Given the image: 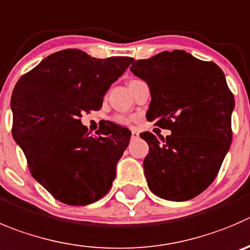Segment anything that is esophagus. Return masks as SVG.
<instances>
[{"mask_svg":"<svg viewBox=\"0 0 250 250\" xmlns=\"http://www.w3.org/2000/svg\"><path fill=\"white\" fill-rule=\"evenodd\" d=\"M137 137H139V132H137L136 130H132V132H131V139L135 140V139H137Z\"/></svg>","mask_w":250,"mask_h":250,"instance_id":"1","label":"esophagus"}]
</instances>
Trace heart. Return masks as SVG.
<instances>
[{
	"instance_id": "b5f03b06",
	"label": "heart",
	"mask_w": 250,
	"mask_h": 250,
	"mask_svg": "<svg viewBox=\"0 0 250 250\" xmlns=\"http://www.w3.org/2000/svg\"><path fill=\"white\" fill-rule=\"evenodd\" d=\"M113 121L115 124H119V125H129L130 124V119L125 118V116H123V115L114 116Z\"/></svg>"
}]
</instances>
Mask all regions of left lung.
Instances as JSON below:
<instances>
[{"label":"left lung","mask_w":250,"mask_h":250,"mask_svg":"<svg viewBox=\"0 0 250 250\" xmlns=\"http://www.w3.org/2000/svg\"><path fill=\"white\" fill-rule=\"evenodd\" d=\"M130 70L149 87L147 120L172 131L162 141L140 134L149 147L144 161L149 190L166 200H190L210 187L229 149L233 93L215 62L184 50L137 60Z\"/></svg>","instance_id":"obj_1"}]
</instances>
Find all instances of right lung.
Returning <instances> with one entry per match:
<instances>
[{
	"instance_id": "obj_1",
	"label": "right lung",
	"mask_w": 250,
	"mask_h": 250,
	"mask_svg": "<svg viewBox=\"0 0 250 250\" xmlns=\"http://www.w3.org/2000/svg\"><path fill=\"white\" fill-rule=\"evenodd\" d=\"M132 61L66 49L47 56L17 82L12 135L30 174L56 200L85 206L110 190L131 132L109 121L99 127L98 136H91L81 118L102 108L108 88Z\"/></svg>"
}]
</instances>
